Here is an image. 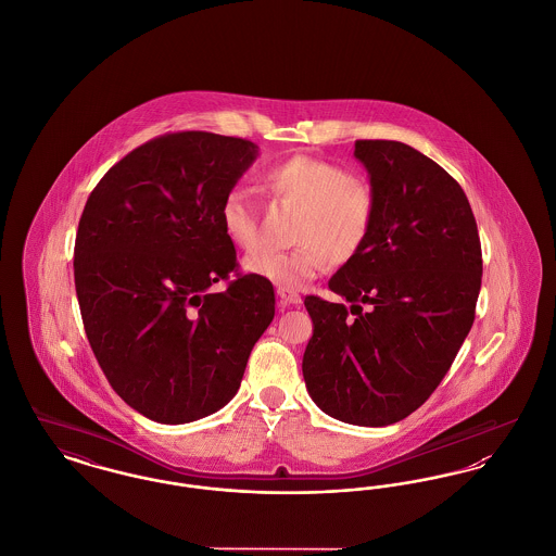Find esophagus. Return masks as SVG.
<instances>
[{
  "instance_id": "1",
  "label": "esophagus",
  "mask_w": 556,
  "mask_h": 556,
  "mask_svg": "<svg viewBox=\"0 0 556 556\" xmlns=\"http://www.w3.org/2000/svg\"><path fill=\"white\" fill-rule=\"evenodd\" d=\"M277 295H279V302H281L283 306H298V304L302 302L300 293H295V291L277 290Z\"/></svg>"
}]
</instances>
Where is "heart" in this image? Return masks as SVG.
Here are the masks:
<instances>
[{
	"label": "heart",
	"mask_w": 556,
	"mask_h": 556,
	"mask_svg": "<svg viewBox=\"0 0 556 556\" xmlns=\"http://www.w3.org/2000/svg\"><path fill=\"white\" fill-rule=\"evenodd\" d=\"M266 189L295 206L288 252L263 250L243 261V270L279 290H300L325 263L342 265L354 258L369 238L375 220V193L361 177L348 175L331 160L291 154L263 173ZM220 227L241 250L258 245V220L250 195L233 187L220 202Z\"/></svg>",
	"instance_id": "1"
}]
</instances>
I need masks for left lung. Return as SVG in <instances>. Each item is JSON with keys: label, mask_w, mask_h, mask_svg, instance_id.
Instances as JSON below:
<instances>
[{"label": "left lung", "mask_w": 556, "mask_h": 556, "mask_svg": "<svg viewBox=\"0 0 556 556\" xmlns=\"http://www.w3.org/2000/svg\"><path fill=\"white\" fill-rule=\"evenodd\" d=\"M354 156L369 173L375 220L329 279L350 308L304 300L315 329L302 372L329 417L386 427L433 394L471 331L481 243L463 187L440 164L386 139L356 141Z\"/></svg>", "instance_id": "left-lung-1"}]
</instances>
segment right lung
I'll list each match as a JSON object with an SVG mask.
<instances>
[{"label":"right lung","mask_w":556,"mask_h":556,"mask_svg":"<svg viewBox=\"0 0 556 556\" xmlns=\"http://www.w3.org/2000/svg\"><path fill=\"white\" fill-rule=\"evenodd\" d=\"M258 146L216 132L156 137L91 191L75 241L87 340L112 390L156 424L198 421L238 394L275 317L273 286L239 275L220 202Z\"/></svg>","instance_id":"right-lung-1"}]
</instances>
